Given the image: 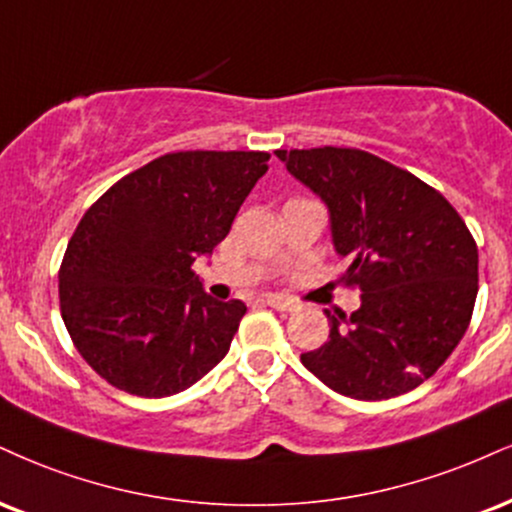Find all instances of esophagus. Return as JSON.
<instances>
[{"instance_id":"obj_1","label":"esophagus","mask_w":512,"mask_h":512,"mask_svg":"<svg viewBox=\"0 0 512 512\" xmlns=\"http://www.w3.org/2000/svg\"><path fill=\"white\" fill-rule=\"evenodd\" d=\"M264 300H267V305H272L274 310H281V312H293L298 303H293V300L283 298V295H276V293H269L264 295Z\"/></svg>"}]
</instances>
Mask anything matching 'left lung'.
I'll return each instance as SVG.
<instances>
[{"label": "left lung", "mask_w": 512, "mask_h": 512, "mask_svg": "<svg viewBox=\"0 0 512 512\" xmlns=\"http://www.w3.org/2000/svg\"><path fill=\"white\" fill-rule=\"evenodd\" d=\"M329 212L334 250L357 283L353 315H331L329 341L300 355L331 391L384 400L429 379L453 353L477 300V245L441 193L350 147L276 150Z\"/></svg>", "instance_id": "left-lung-1"}]
</instances>
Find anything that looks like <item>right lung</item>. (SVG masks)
<instances>
[{"label":"right lung","instance_id":"right-lung-1","mask_svg":"<svg viewBox=\"0 0 512 512\" xmlns=\"http://www.w3.org/2000/svg\"><path fill=\"white\" fill-rule=\"evenodd\" d=\"M267 152H174L140 166L80 219L59 269L61 317L116 389L164 398L229 353L248 307L212 298L190 264L209 257L267 174Z\"/></svg>","mask_w":512,"mask_h":512}]
</instances>
